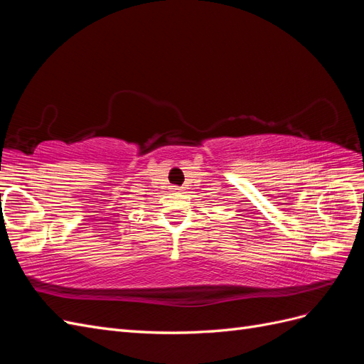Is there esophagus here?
<instances>
[{
	"instance_id": "esophagus-1",
	"label": "esophagus",
	"mask_w": 364,
	"mask_h": 364,
	"mask_svg": "<svg viewBox=\"0 0 364 364\" xmlns=\"http://www.w3.org/2000/svg\"><path fill=\"white\" fill-rule=\"evenodd\" d=\"M173 190H181V188H179V186H173Z\"/></svg>"
}]
</instances>
